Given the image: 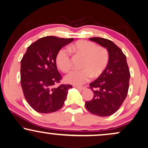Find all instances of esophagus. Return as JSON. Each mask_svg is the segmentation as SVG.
Segmentation results:
<instances>
[{
    "label": "esophagus",
    "mask_w": 148,
    "mask_h": 148,
    "mask_svg": "<svg viewBox=\"0 0 148 148\" xmlns=\"http://www.w3.org/2000/svg\"><path fill=\"white\" fill-rule=\"evenodd\" d=\"M74 87L76 88V89H78V90H80V91L83 90V89L85 88V87H84V86H78V85H74Z\"/></svg>",
    "instance_id": "1"
}]
</instances>
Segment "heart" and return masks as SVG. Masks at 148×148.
Instances as JSON below:
<instances>
[{"label": "heart", "instance_id": "1", "mask_svg": "<svg viewBox=\"0 0 148 148\" xmlns=\"http://www.w3.org/2000/svg\"><path fill=\"white\" fill-rule=\"evenodd\" d=\"M70 52L83 57L80 64L81 70H73L65 77L66 83L80 85L87 82L92 77L96 78L102 74L109 61L108 50L103 46H97L94 42L79 40L68 47ZM56 63L63 72H68L72 68L70 52L62 48L56 56Z\"/></svg>", "mask_w": 148, "mask_h": 148}]
</instances>
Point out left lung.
Wrapping results in <instances>:
<instances>
[{
    "instance_id": "8db88e82",
    "label": "left lung",
    "mask_w": 148,
    "mask_h": 148,
    "mask_svg": "<svg viewBox=\"0 0 148 148\" xmlns=\"http://www.w3.org/2000/svg\"><path fill=\"white\" fill-rule=\"evenodd\" d=\"M89 40L108 50L109 61L100 76L89 84L93 98L85 102V107L91 113L106 117L115 113L126 99L130 71L126 55L112 41L102 37H91Z\"/></svg>"
}]
</instances>
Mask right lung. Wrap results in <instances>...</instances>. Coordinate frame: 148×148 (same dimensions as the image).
<instances>
[{"instance_id": "right-lung-1", "label": "right lung", "mask_w": 148, "mask_h": 148, "mask_svg": "<svg viewBox=\"0 0 148 148\" xmlns=\"http://www.w3.org/2000/svg\"><path fill=\"white\" fill-rule=\"evenodd\" d=\"M74 40L54 36L39 39L28 47L21 60L20 82L24 98L31 108L41 113H50L63 106L70 85H61L56 56Z\"/></svg>"}]
</instances>
